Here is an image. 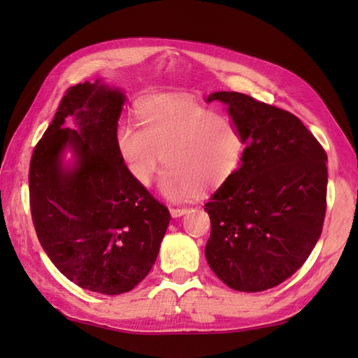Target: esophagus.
Here are the masks:
<instances>
[{
    "instance_id": "34e87169",
    "label": "esophagus",
    "mask_w": 358,
    "mask_h": 358,
    "mask_svg": "<svg viewBox=\"0 0 358 358\" xmlns=\"http://www.w3.org/2000/svg\"><path fill=\"white\" fill-rule=\"evenodd\" d=\"M169 210H171V215H172L173 218H178V217L185 215V214H187V212H189L187 208H171Z\"/></svg>"
}]
</instances>
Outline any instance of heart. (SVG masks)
<instances>
[{
    "mask_svg": "<svg viewBox=\"0 0 358 358\" xmlns=\"http://www.w3.org/2000/svg\"><path fill=\"white\" fill-rule=\"evenodd\" d=\"M141 126L124 121L117 129V150L131 177L149 186L159 164V192L181 203L217 191L238 171L245 140L231 118L185 96H154L143 106Z\"/></svg>",
    "mask_w": 358,
    "mask_h": 358,
    "instance_id": "b5f03b06",
    "label": "heart"
}]
</instances>
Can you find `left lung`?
Segmentation results:
<instances>
[{"label": "left lung", "instance_id": "obj_1", "mask_svg": "<svg viewBox=\"0 0 358 358\" xmlns=\"http://www.w3.org/2000/svg\"><path fill=\"white\" fill-rule=\"evenodd\" d=\"M240 127L241 164L204 210V255L215 275L240 292H262L299 271L320 238L328 157L291 112L238 92H214Z\"/></svg>", "mask_w": 358, "mask_h": 358}]
</instances>
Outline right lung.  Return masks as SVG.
Here are the masks:
<instances>
[{"label":"right lung","instance_id":"obj_1","mask_svg":"<svg viewBox=\"0 0 358 358\" xmlns=\"http://www.w3.org/2000/svg\"><path fill=\"white\" fill-rule=\"evenodd\" d=\"M124 103L123 90L101 78L71 87L29 172L30 210L44 252L66 278L104 295L132 291L148 275L171 222L167 208L136 183L118 155ZM67 117L73 128L65 126Z\"/></svg>","mask_w":358,"mask_h":358}]
</instances>
